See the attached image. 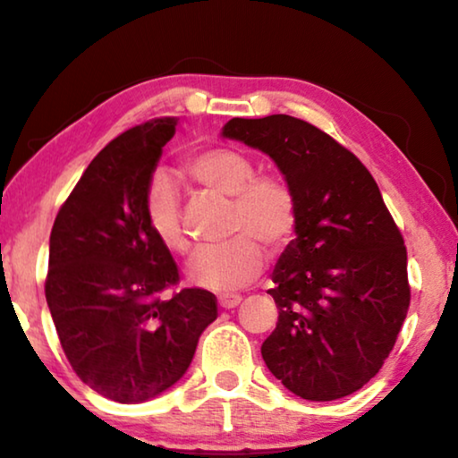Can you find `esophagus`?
<instances>
[{
  "instance_id": "esophagus-1",
  "label": "esophagus",
  "mask_w": 458,
  "mask_h": 458,
  "mask_svg": "<svg viewBox=\"0 0 458 458\" xmlns=\"http://www.w3.org/2000/svg\"><path fill=\"white\" fill-rule=\"evenodd\" d=\"M241 300H242V296H238V294H222L220 298H217V302H220L222 309L230 310V309H234V306L241 304Z\"/></svg>"
}]
</instances>
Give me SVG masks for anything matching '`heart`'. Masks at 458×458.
I'll use <instances>...</instances> for the list:
<instances>
[{
  "instance_id": "heart-1",
  "label": "heart",
  "mask_w": 458,
  "mask_h": 458,
  "mask_svg": "<svg viewBox=\"0 0 458 458\" xmlns=\"http://www.w3.org/2000/svg\"><path fill=\"white\" fill-rule=\"evenodd\" d=\"M187 176L214 193L232 197L228 242L201 249L189 265L195 284L214 292H234L255 282L263 271L261 244L279 250L298 230V199L282 174H257L250 156L234 148H209L185 162ZM146 222L164 249L176 255L191 242L182 228L181 195L168 181L149 185L143 201Z\"/></svg>"
}]
</instances>
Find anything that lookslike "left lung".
Listing matches in <instances>:
<instances>
[{
    "instance_id": "8db88e82",
    "label": "left lung",
    "mask_w": 458,
    "mask_h": 458,
    "mask_svg": "<svg viewBox=\"0 0 458 458\" xmlns=\"http://www.w3.org/2000/svg\"><path fill=\"white\" fill-rule=\"evenodd\" d=\"M224 138L269 154L298 199V230L273 269L277 325L261 353L298 397L360 391L385 364L409 310L407 249L368 168L290 114L230 119Z\"/></svg>"
}]
</instances>
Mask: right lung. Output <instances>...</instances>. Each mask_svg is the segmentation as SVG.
<instances>
[{
	"label": "right lung",
	"mask_w": 458,
	"mask_h": 458,
	"mask_svg": "<svg viewBox=\"0 0 458 458\" xmlns=\"http://www.w3.org/2000/svg\"><path fill=\"white\" fill-rule=\"evenodd\" d=\"M179 119L135 125L100 149L55 217L45 296L64 353L81 382L141 403L187 372L217 300L182 288L168 249L146 222V193Z\"/></svg>",
	"instance_id": "add662e5"
}]
</instances>
